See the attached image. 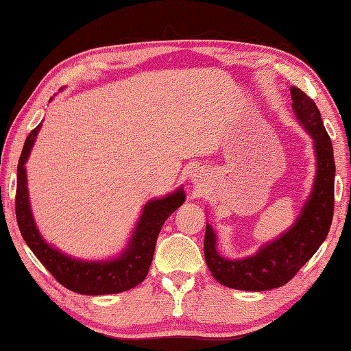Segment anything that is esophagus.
I'll return each mask as SVG.
<instances>
[{
    "instance_id": "34e87169",
    "label": "esophagus",
    "mask_w": 351,
    "mask_h": 351,
    "mask_svg": "<svg viewBox=\"0 0 351 351\" xmlns=\"http://www.w3.org/2000/svg\"><path fill=\"white\" fill-rule=\"evenodd\" d=\"M190 180H192V182H195V184L203 182L204 181V173L199 169H195V170L190 171Z\"/></svg>"
}]
</instances>
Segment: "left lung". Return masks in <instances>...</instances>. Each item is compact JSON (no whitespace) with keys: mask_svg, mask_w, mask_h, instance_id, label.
Segmentation results:
<instances>
[{"mask_svg":"<svg viewBox=\"0 0 351 351\" xmlns=\"http://www.w3.org/2000/svg\"><path fill=\"white\" fill-rule=\"evenodd\" d=\"M293 110L316 153V178L311 195L293 226L278 239L261 246L251 257L230 260L217 251V235L207 223L204 257L213 278L224 287L243 291H268L283 287L310 260L328 235L335 212V156L320 111L311 97L291 86Z\"/></svg>","mask_w":351,"mask_h":351,"instance_id":"left-lung-1","label":"left lung"}]
</instances>
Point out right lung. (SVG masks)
Returning a JSON list of instances; mask_svg holds the SVG:
<instances>
[{
	"instance_id": "add662e5",
	"label": "right lung",
	"mask_w": 351,
	"mask_h": 351,
	"mask_svg": "<svg viewBox=\"0 0 351 351\" xmlns=\"http://www.w3.org/2000/svg\"><path fill=\"white\" fill-rule=\"evenodd\" d=\"M41 125L43 123H38L26 138L16 170L15 213L26 245L56 280L74 293L100 295L117 294L134 288L144 280L150 269L154 246L165 219L186 201L182 187L176 189V192L167 197L148 201L127 247L116 258L90 261L69 257L43 240L29 204L26 162Z\"/></svg>"
}]
</instances>
